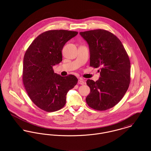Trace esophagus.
<instances>
[{"mask_svg":"<svg viewBox=\"0 0 151 151\" xmlns=\"http://www.w3.org/2000/svg\"><path fill=\"white\" fill-rule=\"evenodd\" d=\"M78 83L80 85H84L85 83H84V81L82 78H80L78 81Z\"/></svg>","mask_w":151,"mask_h":151,"instance_id":"34e87169","label":"esophagus"}]
</instances>
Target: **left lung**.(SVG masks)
<instances>
[{"label":"left lung","mask_w":151,"mask_h":151,"mask_svg":"<svg viewBox=\"0 0 151 151\" xmlns=\"http://www.w3.org/2000/svg\"><path fill=\"white\" fill-rule=\"evenodd\" d=\"M80 34L89 45L90 66L101 69L98 80L86 81L91 89L86 104L95 110H108L121 101L129 88V57L120 40L108 31L98 29Z\"/></svg>","instance_id":"8db88e82"}]
</instances>
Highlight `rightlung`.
Returning a JSON list of instances; mask_svg holds the SVG:
<instances>
[{
  "mask_svg": "<svg viewBox=\"0 0 151 151\" xmlns=\"http://www.w3.org/2000/svg\"><path fill=\"white\" fill-rule=\"evenodd\" d=\"M77 34L64 29L45 31L33 41L25 52L23 84L32 102L45 111L63 108L68 91L78 82L75 76L62 77L53 69V65L62 61V51L65 43Z\"/></svg>",
  "mask_w": 151,
  "mask_h": 151,
  "instance_id": "obj_1",
  "label": "right lung"
}]
</instances>
